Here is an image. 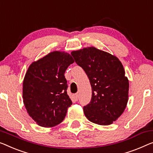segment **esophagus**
<instances>
[{
	"label": "esophagus",
	"instance_id": "34e87169",
	"mask_svg": "<svg viewBox=\"0 0 153 153\" xmlns=\"http://www.w3.org/2000/svg\"><path fill=\"white\" fill-rule=\"evenodd\" d=\"M73 96H74V100H76V101H77V99H78V93H75V94H74Z\"/></svg>",
	"mask_w": 153,
	"mask_h": 153
}]
</instances>
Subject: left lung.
Returning a JSON list of instances; mask_svg holds the SVG:
<instances>
[{
	"label": "left lung",
	"mask_w": 153,
	"mask_h": 153,
	"mask_svg": "<svg viewBox=\"0 0 153 153\" xmlns=\"http://www.w3.org/2000/svg\"><path fill=\"white\" fill-rule=\"evenodd\" d=\"M77 65L89 79L92 96L84 106L90 122L109 125L124 112L128 97L129 82L119 59L95 47L71 52Z\"/></svg>",
	"instance_id": "8db88e82"
}]
</instances>
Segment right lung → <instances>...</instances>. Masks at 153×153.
Listing matches in <instances>:
<instances>
[{"label":"right lung","mask_w":153,"mask_h":153,"mask_svg":"<svg viewBox=\"0 0 153 153\" xmlns=\"http://www.w3.org/2000/svg\"><path fill=\"white\" fill-rule=\"evenodd\" d=\"M74 62L67 53L53 51L29 66L22 97L29 115L39 126L53 127L65 119L72 104L65 73Z\"/></svg>","instance_id":"right-lung-1"}]
</instances>
